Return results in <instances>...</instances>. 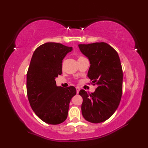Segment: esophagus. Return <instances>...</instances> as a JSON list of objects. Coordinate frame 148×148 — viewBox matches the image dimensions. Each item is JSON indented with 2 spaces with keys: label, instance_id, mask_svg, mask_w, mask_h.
Masks as SVG:
<instances>
[{
  "label": "esophagus",
  "instance_id": "34e87169",
  "mask_svg": "<svg viewBox=\"0 0 148 148\" xmlns=\"http://www.w3.org/2000/svg\"><path fill=\"white\" fill-rule=\"evenodd\" d=\"M79 91V87H76V92H77V94H78Z\"/></svg>",
  "mask_w": 148,
  "mask_h": 148
}]
</instances>
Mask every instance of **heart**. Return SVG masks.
<instances>
[{
	"label": "heart",
	"instance_id": "b5f03b06",
	"mask_svg": "<svg viewBox=\"0 0 148 148\" xmlns=\"http://www.w3.org/2000/svg\"><path fill=\"white\" fill-rule=\"evenodd\" d=\"M82 57H82V56H79V57H78V59L82 58ZM78 59H77V60H78Z\"/></svg>",
	"mask_w": 148,
	"mask_h": 148
}]
</instances>
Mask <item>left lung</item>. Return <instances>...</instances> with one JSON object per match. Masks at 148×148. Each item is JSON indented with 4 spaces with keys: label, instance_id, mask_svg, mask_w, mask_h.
<instances>
[{
    "label": "left lung",
    "instance_id": "8db88e82",
    "mask_svg": "<svg viewBox=\"0 0 148 148\" xmlns=\"http://www.w3.org/2000/svg\"><path fill=\"white\" fill-rule=\"evenodd\" d=\"M80 51L88 57L90 67L87 76L97 87L87 93L81 89L83 98L82 113L92 123L106 121L118 107L122 96L123 71L117 52L105 42L79 44Z\"/></svg>",
    "mask_w": 148,
    "mask_h": 148
}]
</instances>
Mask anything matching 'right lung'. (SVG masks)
Listing matches in <instances>:
<instances>
[{
  "label": "right lung",
  "mask_w": 148,
  "mask_h": 148,
  "mask_svg": "<svg viewBox=\"0 0 148 148\" xmlns=\"http://www.w3.org/2000/svg\"><path fill=\"white\" fill-rule=\"evenodd\" d=\"M72 47L47 42L35 49L27 73V92L35 114L45 123L60 124L68 116L69 103L76 94L74 86L57 87L55 79L62 74V59Z\"/></svg>",
  "instance_id": "1"
}]
</instances>
